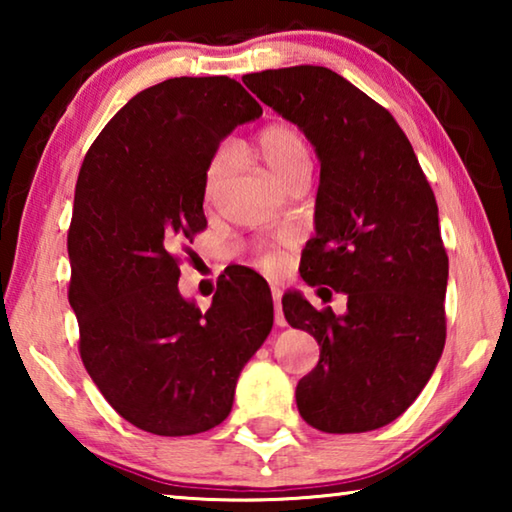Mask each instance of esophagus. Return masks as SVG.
I'll return each instance as SVG.
<instances>
[{"label": "esophagus", "mask_w": 512, "mask_h": 512, "mask_svg": "<svg viewBox=\"0 0 512 512\" xmlns=\"http://www.w3.org/2000/svg\"><path fill=\"white\" fill-rule=\"evenodd\" d=\"M271 293H273V305H275V325L284 327L287 325V318H284V314H282V291L273 287Z\"/></svg>", "instance_id": "34e87169"}]
</instances>
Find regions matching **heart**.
<instances>
[{
    "instance_id": "1",
    "label": "heart",
    "mask_w": 512,
    "mask_h": 512,
    "mask_svg": "<svg viewBox=\"0 0 512 512\" xmlns=\"http://www.w3.org/2000/svg\"><path fill=\"white\" fill-rule=\"evenodd\" d=\"M255 151L262 158L264 167L275 180L287 185L291 176H296L300 169L311 164L309 144L296 126L284 124V121H275V124L264 126L255 137ZM230 169V151L219 149L214 153L210 167L205 171V196L212 198L216 189L221 187L225 173ZM296 244V237L284 235L273 244H264L255 248V266L262 268L266 273H280L287 257H284V248H291Z\"/></svg>"
}]
</instances>
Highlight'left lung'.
<instances>
[{
  "label": "left lung",
  "instance_id": "1",
  "mask_svg": "<svg viewBox=\"0 0 512 512\" xmlns=\"http://www.w3.org/2000/svg\"><path fill=\"white\" fill-rule=\"evenodd\" d=\"M244 83L314 146L316 237L300 275L348 296L341 316L300 293L282 298L287 323L320 345L298 381V411L325 433L379 429L415 402L445 348L449 262L436 196L391 112L332 69H266Z\"/></svg>",
  "mask_w": 512,
  "mask_h": 512
}]
</instances>
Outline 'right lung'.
<instances>
[{"instance_id": "obj_1", "label": "right lung", "mask_w": 512, "mask_h": 512, "mask_svg": "<svg viewBox=\"0 0 512 512\" xmlns=\"http://www.w3.org/2000/svg\"><path fill=\"white\" fill-rule=\"evenodd\" d=\"M262 106L228 76H180L126 103L85 155L67 235L81 359L121 418L192 436L232 411L273 327V300L216 284L207 311L178 291L180 241L205 228V171ZM271 296V291H268Z\"/></svg>"}]
</instances>
